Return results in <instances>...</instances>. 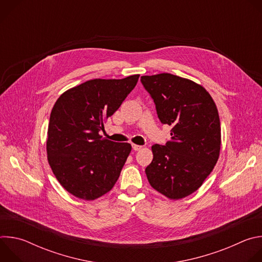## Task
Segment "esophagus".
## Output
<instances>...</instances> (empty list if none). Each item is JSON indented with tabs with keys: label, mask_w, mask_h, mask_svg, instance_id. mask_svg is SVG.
I'll return each mask as SVG.
<instances>
[{
	"label": "esophagus",
	"mask_w": 262,
	"mask_h": 262,
	"mask_svg": "<svg viewBox=\"0 0 262 262\" xmlns=\"http://www.w3.org/2000/svg\"><path fill=\"white\" fill-rule=\"evenodd\" d=\"M132 146H133V149H134L135 151H139V150H141V148H142V146H140V145H136V144H133Z\"/></svg>",
	"instance_id": "1"
}]
</instances>
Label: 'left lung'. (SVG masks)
<instances>
[{"label":"left lung","instance_id":"1","mask_svg":"<svg viewBox=\"0 0 262 262\" xmlns=\"http://www.w3.org/2000/svg\"><path fill=\"white\" fill-rule=\"evenodd\" d=\"M158 117L172 126L166 145L155 144L145 173L150 185L170 199H181L202 185L217 162L221 126L210 94L195 82L171 73L143 76Z\"/></svg>","mask_w":262,"mask_h":262}]
</instances>
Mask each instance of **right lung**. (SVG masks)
Segmentation results:
<instances>
[{
  "label": "right lung",
  "instance_id": "1",
  "mask_svg": "<svg viewBox=\"0 0 262 262\" xmlns=\"http://www.w3.org/2000/svg\"><path fill=\"white\" fill-rule=\"evenodd\" d=\"M139 77L90 80L57 99L49 123L48 161L60 184L73 196L97 199L110 192L119 178L132 146L104 139L99 132Z\"/></svg>",
  "mask_w": 262,
  "mask_h": 262
}]
</instances>
